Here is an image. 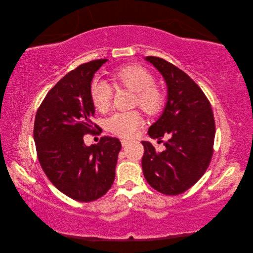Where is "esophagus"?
I'll list each match as a JSON object with an SVG mask.
<instances>
[{"label":"esophagus","mask_w":253,"mask_h":253,"mask_svg":"<svg viewBox=\"0 0 253 253\" xmlns=\"http://www.w3.org/2000/svg\"><path fill=\"white\" fill-rule=\"evenodd\" d=\"M129 143V141L128 140H124L122 139L121 140V144H122V147H126V145Z\"/></svg>","instance_id":"34e87169"}]
</instances>
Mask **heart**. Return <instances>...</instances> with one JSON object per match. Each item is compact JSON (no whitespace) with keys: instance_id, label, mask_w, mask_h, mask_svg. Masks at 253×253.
Masks as SVG:
<instances>
[{"instance_id":"obj_1","label":"heart","mask_w":253,"mask_h":253,"mask_svg":"<svg viewBox=\"0 0 253 253\" xmlns=\"http://www.w3.org/2000/svg\"><path fill=\"white\" fill-rule=\"evenodd\" d=\"M111 80L116 88H126L135 91L134 105L147 115H156L162 112L166 103V95L162 88L155 85V78L138 64H128L111 73ZM113 91L109 84L96 81L90 87V98L95 109L105 112L110 108ZM142 125L140 114L136 111L116 113L106 121V128L122 138H129Z\"/></svg>"}]
</instances>
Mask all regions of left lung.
<instances>
[{
  "mask_svg": "<svg viewBox=\"0 0 253 253\" xmlns=\"http://www.w3.org/2000/svg\"><path fill=\"white\" fill-rule=\"evenodd\" d=\"M145 60L163 75L168 87L166 108L148 134L159 142L164 137L169 140L163 152L141 141L142 171L158 192L178 195L192 187L210 165L215 136L213 112L204 91L185 72L162 58Z\"/></svg>",
  "mask_w": 253,
  "mask_h": 253,
  "instance_id": "8db88e82",
  "label": "left lung"
}]
</instances>
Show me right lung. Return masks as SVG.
<instances>
[{"instance_id": "add662e5", "label": "right lung", "mask_w": 253, "mask_h": 253, "mask_svg": "<svg viewBox=\"0 0 253 253\" xmlns=\"http://www.w3.org/2000/svg\"><path fill=\"white\" fill-rule=\"evenodd\" d=\"M108 59L94 60L66 74L44 98L36 114L34 139L44 173L59 191L78 202H93L111 189L121 143L104 136L85 145L96 133L91 80Z\"/></svg>"}]
</instances>
